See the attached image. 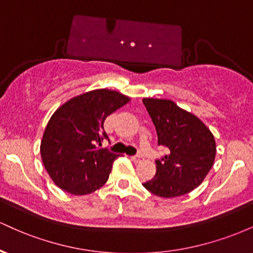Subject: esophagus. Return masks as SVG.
<instances>
[{
  "label": "esophagus",
  "mask_w": 253,
  "mask_h": 253,
  "mask_svg": "<svg viewBox=\"0 0 253 253\" xmlns=\"http://www.w3.org/2000/svg\"><path fill=\"white\" fill-rule=\"evenodd\" d=\"M132 159L133 162H134V163H140V162H143L144 161V158L141 156H134V157H132Z\"/></svg>",
  "instance_id": "34e87169"
}]
</instances>
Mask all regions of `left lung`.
<instances>
[{"mask_svg":"<svg viewBox=\"0 0 253 253\" xmlns=\"http://www.w3.org/2000/svg\"><path fill=\"white\" fill-rule=\"evenodd\" d=\"M143 102L156 126L158 145L168 149V155L156 161V176L143 185L161 197L190 193L214 164L213 133L196 115L179 108L173 101L146 97Z\"/></svg>","mask_w":253,"mask_h":253,"instance_id":"8db88e82","label":"left lung"}]
</instances>
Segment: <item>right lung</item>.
Returning a JSON list of instances; mask_svg holds the SVG:
<instances>
[{
	"label": "right lung",
	"instance_id": "obj_1",
	"mask_svg": "<svg viewBox=\"0 0 253 253\" xmlns=\"http://www.w3.org/2000/svg\"><path fill=\"white\" fill-rule=\"evenodd\" d=\"M130 98L109 89H96L66 101L53 113L43 132L40 153L57 187L72 195H86L108 181L119 155L100 149L108 135L103 123Z\"/></svg>",
	"mask_w": 253,
	"mask_h": 253
}]
</instances>
